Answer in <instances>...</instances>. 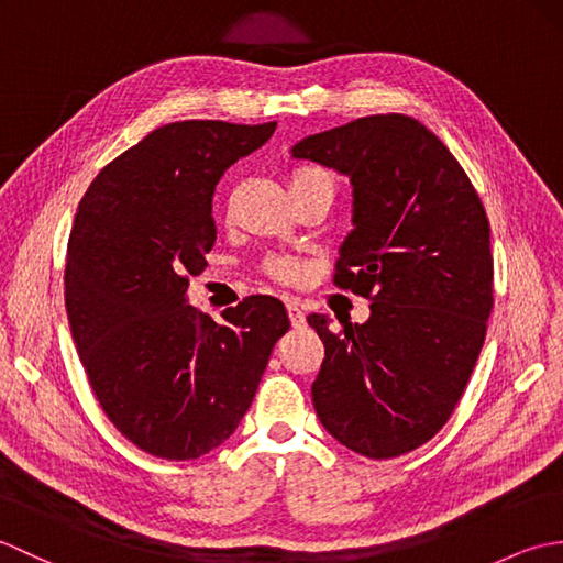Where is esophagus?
<instances>
[{
	"instance_id": "obj_1",
	"label": "esophagus",
	"mask_w": 563,
	"mask_h": 563,
	"mask_svg": "<svg viewBox=\"0 0 563 563\" xmlns=\"http://www.w3.org/2000/svg\"><path fill=\"white\" fill-rule=\"evenodd\" d=\"M288 317H290V324H292V329H302L305 324H307V319H305V312L300 309V302L297 300H288Z\"/></svg>"
}]
</instances>
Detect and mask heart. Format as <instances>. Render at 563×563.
Listing matches in <instances>:
<instances>
[{
    "mask_svg": "<svg viewBox=\"0 0 563 563\" xmlns=\"http://www.w3.org/2000/svg\"><path fill=\"white\" fill-rule=\"evenodd\" d=\"M288 184H290L292 196H300L305 190H314V188H324L331 196L336 194V176H333L329 169H324V166H317V164L297 166V169L290 172ZM261 271L263 275H268V278L278 283H295L302 273V263L295 256L271 254L263 258Z\"/></svg>",
    "mask_w": 563,
    "mask_h": 563,
    "instance_id": "1",
    "label": "heart"
}]
</instances>
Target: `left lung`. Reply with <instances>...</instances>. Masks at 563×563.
Returning a JSON list of instances; mask_svg holds the SVG:
<instances>
[{
    "instance_id": "8db88e82",
    "label": "left lung",
    "mask_w": 563,
    "mask_h": 563,
    "mask_svg": "<svg viewBox=\"0 0 563 563\" xmlns=\"http://www.w3.org/2000/svg\"><path fill=\"white\" fill-rule=\"evenodd\" d=\"M351 176L355 230L333 285L373 302L365 324L329 329L312 385L319 421L373 460L421 448L448 423L482 353L494 256L482 198L452 152L411 115H365L292 147Z\"/></svg>"
}]
</instances>
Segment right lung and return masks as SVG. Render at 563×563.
<instances>
[{
    "instance_id": "right-lung-1",
    "label": "right lung",
    "mask_w": 563,
    "mask_h": 563,
    "mask_svg": "<svg viewBox=\"0 0 563 563\" xmlns=\"http://www.w3.org/2000/svg\"><path fill=\"white\" fill-rule=\"evenodd\" d=\"M273 133L275 123L162 125L106 164L77 208L65 266L71 339L103 413L154 457L222 445L290 329L268 295L224 309V324L186 305L214 244V186Z\"/></svg>"
}]
</instances>
